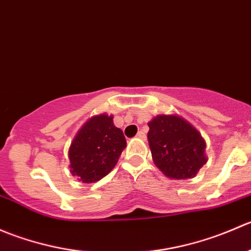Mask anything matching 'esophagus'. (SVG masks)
Segmentation results:
<instances>
[{"label":"esophagus","mask_w":251,"mask_h":251,"mask_svg":"<svg viewBox=\"0 0 251 251\" xmlns=\"http://www.w3.org/2000/svg\"><path fill=\"white\" fill-rule=\"evenodd\" d=\"M136 137L140 138V140H143L144 141L147 138V136H146V133L143 132V131H140V132L137 133V136H136Z\"/></svg>","instance_id":"1"}]
</instances>
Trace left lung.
Returning <instances> with one entry per match:
<instances>
[{"label":"left lung","instance_id":"8db88e82","mask_svg":"<svg viewBox=\"0 0 251 251\" xmlns=\"http://www.w3.org/2000/svg\"><path fill=\"white\" fill-rule=\"evenodd\" d=\"M148 126V143L156 168L169 178L196 177L207 161L201 132L177 114L156 115Z\"/></svg>","mask_w":251,"mask_h":251}]
</instances>
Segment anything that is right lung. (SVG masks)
<instances>
[{"label":"right lung","mask_w":251,"mask_h":251,"mask_svg":"<svg viewBox=\"0 0 251 251\" xmlns=\"http://www.w3.org/2000/svg\"><path fill=\"white\" fill-rule=\"evenodd\" d=\"M125 147V136L114 125L113 115L92 116L70 144V173L83 183L100 181L113 170Z\"/></svg>","instance_id":"obj_1"}]
</instances>
